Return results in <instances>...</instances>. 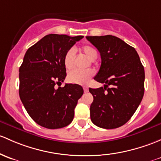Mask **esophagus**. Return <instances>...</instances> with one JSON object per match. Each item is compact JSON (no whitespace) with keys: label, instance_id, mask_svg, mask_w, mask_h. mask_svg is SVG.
<instances>
[{"label":"esophagus","instance_id":"obj_1","mask_svg":"<svg viewBox=\"0 0 161 161\" xmlns=\"http://www.w3.org/2000/svg\"><path fill=\"white\" fill-rule=\"evenodd\" d=\"M83 89H84V92H89V88H88L87 86H84Z\"/></svg>","mask_w":161,"mask_h":161}]
</instances>
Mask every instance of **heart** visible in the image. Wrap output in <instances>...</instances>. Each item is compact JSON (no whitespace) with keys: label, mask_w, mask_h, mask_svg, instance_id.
Here are the masks:
<instances>
[{"label":"heart","mask_w":161,"mask_h":161,"mask_svg":"<svg viewBox=\"0 0 161 161\" xmlns=\"http://www.w3.org/2000/svg\"><path fill=\"white\" fill-rule=\"evenodd\" d=\"M81 51L82 53L87 57L89 60L93 61L97 57V52L95 48L89 45H83L81 48ZM64 65L65 69H72L74 66V62H75V51L73 49H69L67 51L66 53L64 56ZM93 75V72L92 71H79L73 70L70 72L68 75V80L70 82L78 85H85L88 83L89 79Z\"/></svg>","instance_id":"b5f03b06"}]
</instances>
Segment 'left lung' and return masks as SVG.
<instances>
[{"label":"left lung","mask_w":161,"mask_h":161,"mask_svg":"<svg viewBox=\"0 0 161 161\" xmlns=\"http://www.w3.org/2000/svg\"><path fill=\"white\" fill-rule=\"evenodd\" d=\"M100 53L94 79L104 87L92 89L91 120L104 129L123 126L132 117L144 94V68L134 48L113 35L86 36Z\"/></svg>","instance_id":"left-lung-1"}]
</instances>
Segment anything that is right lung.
Listing matches in <instances>:
<instances>
[{"instance_id": "obj_1", "label": "right lung", "mask_w": 161, "mask_h": 161, "mask_svg": "<svg viewBox=\"0 0 161 161\" xmlns=\"http://www.w3.org/2000/svg\"><path fill=\"white\" fill-rule=\"evenodd\" d=\"M83 36L50 34L28 48L19 69V96L25 109L36 123L48 129L65 127L72 123L83 89L65 84L64 56Z\"/></svg>"}]
</instances>
